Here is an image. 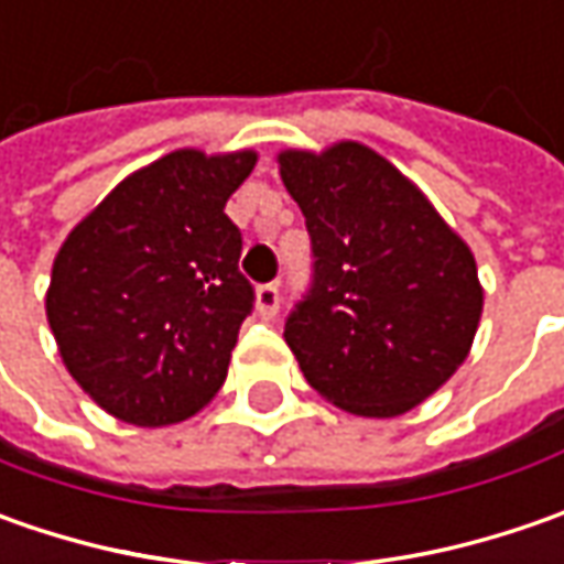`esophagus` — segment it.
<instances>
[{"instance_id":"esophagus-1","label":"esophagus","mask_w":564,"mask_h":564,"mask_svg":"<svg viewBox=\"0 0 564 564\" xmlns=\"http://www.w3.org/2000/svg\"><path fill=\"white\" fill-rule=\"evenodd\" d=\"M279 285H260L257 289V314L263 316V319H272V316L279 314Z\"/></svg>"}]
</instances>
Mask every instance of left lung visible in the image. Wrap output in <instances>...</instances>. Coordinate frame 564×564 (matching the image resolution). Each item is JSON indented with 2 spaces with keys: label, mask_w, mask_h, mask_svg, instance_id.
Wrapping results in <instances>:
<instances>
[{
  "label": "left lung",
  "mask_w": 564,
  "mask_h": 564,
  "mask_svg": "<svg viewBox=\"0 0 564 564\" xmlns=\"http://www.w3.org/2000/svg\"><path fill=\"white\" fill-rule=\"evenodd\" d=\"M311 231L314 285L285 319L304 379L358 417H399L465 364L484 285L465 238L358 141L282 150Z\"/></svg>",
  "instance_id": "obj_1"
}]
</instances>
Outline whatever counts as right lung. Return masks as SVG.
I'll return each mask as SVG.
<instances>
[{
    "mask_svg": "<svg viewBox=\"0 0 564 564\" xmlns=\"http://www.w3.org/2000/svg\"><path fill=\"white\" fill-rule=\"evenodd\" d=\"M253 165V150L165 153L62 241L46 319L65 370L106 414L169 426L223 389L253 307L226 204Z\"/></svg>",
    "mask_w": 564,
    "mask_h": 564,
    "instance_id": "1",
    "label": "right lung"
}]
</instances>
